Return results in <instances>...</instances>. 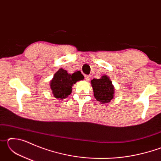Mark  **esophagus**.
Here are the masks:
<instances>
[{
  "label": "esophagus",
  "mask_w": 161,
  "mask_h": 161,
  "mask_svg": "<svg viewBox=\"0 0 161 161\" xmlns=\"http://www.w3.org/2000/svg\"><path fill=\"white\" fill-rule=\"evenodd\" d=\"M85 79L86 80V81H89V80H90V76H89V75H86L85 76Z\"/></svg>",
  "instance_id": "34e87169"
}]
</instances>
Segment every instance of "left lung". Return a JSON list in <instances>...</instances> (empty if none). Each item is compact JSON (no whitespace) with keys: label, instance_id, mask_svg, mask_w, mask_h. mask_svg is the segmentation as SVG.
<instances>
[{"label":"left lung","instance_id":"8db88e82","mask_svg":"<svg viewBox=\"0 0 161 161\" xmlns=\"http://www.w3.org/2000/svg\"><path fill=\"white\" fill-rule=\"evenodd\" d=\"M95 99L103 104L109 103L114 97V86L107 75H103L100 79H93L91 81Z\"/></svg>","mask_w":161,"mask_h":161}]
</instances>
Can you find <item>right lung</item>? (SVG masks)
Here are the masks:
<instances>
[{
  "instance_id": "add662e5",
  "label": "right lung",
  "mask_w": 161,
  "mask_h": 161,
  "mask_svg": "<svg viewBox=\"0 0 161 161\" xmlns=\"http://www.w3.org/2000/svg\"><path fill=\"white\" fill-rule=\"evenodd\" d=\"M81 72L77 71L69 74L67 71L60 68L50 81V88L53 96L56 99H64L72 93V86L78 81L84 80Z\"/></svg>"
}]
</instances>
